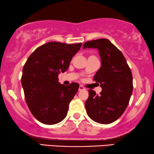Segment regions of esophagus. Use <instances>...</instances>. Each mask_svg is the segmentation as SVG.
Listing matches in <instances>:
<instances>
[{"label":"esophagus","mask_w":154,"mask_h":154,"mask_svg":"<svg viewBox=\"0 0 154 154\" xmlns=\"http://www.w3.org/2000/svg\"><path fill=\"white\" fill-rule=\"evenodd\" d=\"M85 90V88L83 87V86H82V85H80L79 87V91H84Z\"/></svg>","instance_id":"obj_1"}]
</instances>
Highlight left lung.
I'll return each instance as SVG.
<instances>
[{
    "mask_svg": "<svg viewBox=\"0 0 154 154\" xmlns=\"http://www.w3.org/2000/svg\"><path fill=\"white\" fill-rule=\"evenodd\" d=\"M96 48L101 66L93 79L102 88L100 95L89 90L85 101L88 115L95 122L107 125L118 119L128 106L132 89V75L126 59L115 45L107 39L91 40L83 49Z\"/></svg>",
    "mask_w": 154,
    "mask_h": 154,
    "instance_id": "left-lung-1",
    "label": "left lung"
}]
</instances>
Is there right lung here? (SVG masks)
<instances>
[{
  "label": "right lung",
  "instance_id": "obj_1",
  "mask_svg": "<svg viewBox=\"0 0 154 154\" xmlns=\"http://www.w3.org/2000/svg\"><path fill=\"white\" fill-rule=\"evenodd\" d=\"M82 43L49 42L35 50L22 69V85L32 115L45 125H55L66 116L69 104L79 84H60L58 76L68 69Z\"/></svg>",
  "mask_w": 154,
  "mask_h": 154
}]
</instances>
